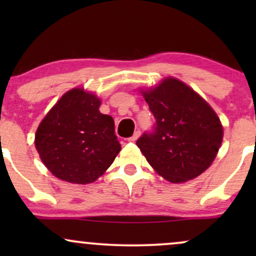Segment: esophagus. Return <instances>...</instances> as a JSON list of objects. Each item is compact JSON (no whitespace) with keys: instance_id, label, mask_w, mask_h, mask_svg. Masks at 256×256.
I'll use <instances>...</instances> for the list:
<instances>
[{"instance_id":"obj_1","label":"esophagus","mask_w":256,"mask_h":256,"mask_svg":"<svg viewBox=\"0 0 256 256\" xmlns=\"http://www.w3.org/2000/svg\"><path fill=\"white\" fill-rule=\"evenodd\" d=\"M140 130H137V131H134V134H132V136L130 137V138H128V142H136V140H137V138L138 137H140Z\"/></svg>"}]
</instances>
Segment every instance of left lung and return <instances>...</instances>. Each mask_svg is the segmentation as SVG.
Returning <instances> with one entry per match:
<instances>
[{"label":"left lung","mask_w":256,"mask_h":256,"mask_svg":"<svg viewBox=\"0 0 256 256\" xmlns=\"http://www.w3.org/2000/svg\"><path fill=\"white\" fill-rule=\"evenodd\" d=\"M143 96L155 124L136 144L152 168L172 183L204 172L222 140V126L212 107L176 78H166Z\"/></svg>","instance_id":"1"}]
</instances>
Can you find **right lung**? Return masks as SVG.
<instances>
[{
  "mask_svg": "<svg viewBox=\"0 0 256 256\" xmlns=\"http://www.w3.org/2000/svg\"><path fill=\"white\" fill-rule=\"evenodd\" d=\"M101 101L83 89H72L38 126L34 144L55 177L76 184L92 183L122 149L114 120L100 112Z\"/></svg>",
  "mask_w": 256,
  "mask_h": 256,
  "instance_id": "1",
  "label": "right lung"
}]
</instances>
